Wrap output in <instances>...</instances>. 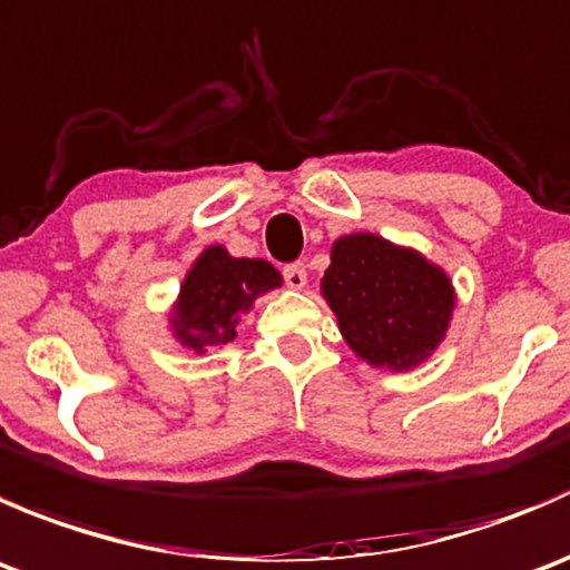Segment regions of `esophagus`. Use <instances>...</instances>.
I'll return each instance as SVG.
<instances>
[{
	"instance_id": "esophagus-1",
	"label": "esophagus",
	"mask_w": 570,
	"mask_h": 570,
	"mask_svg": "<svg viewBox=\"0 0 570 570\" xmlns=\"http://www.w3.org/2000/svg\"><path fill=\"white\" fill-rule=\"evenodd\" d=\"M284 281H286V286H289V289H303V286H306V281H308L306 267H303V264H286Z\"/></svg>"
}]
</instances>
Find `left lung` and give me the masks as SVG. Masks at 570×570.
Returning a JSON list of instances; mask_svg holds the SVG:
<instances>
[{"label":"left lung","mask_w":570,"mask_h":570,"mask_svg":"<svg viewBox=\"0 0 570 570\" xmlns=\"http://www.w3.org/2000/svg\"><path fill=\"white\" fill-rule=\"evenodd\" d=\"M322 297L350 350L366 364L394 372L433 355L455 308L444 269L377 234H347L333 243Z\"/></svg>","instance_id":"left-lung-1"}]
</instances>
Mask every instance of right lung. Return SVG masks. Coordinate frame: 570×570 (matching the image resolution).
<instances>
[{
  "label": "right lung",
  "mask_w": 570,
  "mask_h": 570,
  "mask_svg": "<svg viewBox=\"0 0 570 570\" xmlns=\"http://www.w3.org/2000/svg\"><path fill=\"white\" fill-rule=\"evenodd\" d=\"M278 286L281 273L269 262L234 258L223 245H212L184 275L170 317L174 336L195 353L234 342L239 314L250 312L258 295Z\"/></svg>",
  "instance_id": "obj_1"
}]
</instances>
